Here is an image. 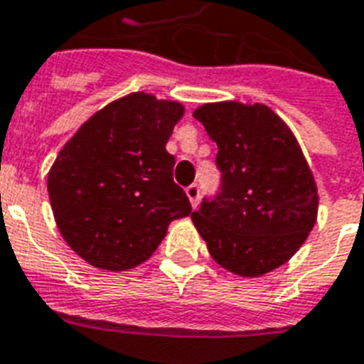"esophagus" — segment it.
Segmentation results:
<instances>
[{"instance_id":"esophagus-1","label":"esophagus","mask_w":364,"mask_h":364,"mask_svg":"<svg viewBox=\"0 0 364 364\" xmlns=\"http://www.w3.org/2000/svg\"><path fill=\"white\" fill-rule=\"evenodd\" d=\"M185 193H187V197H189L193 208H197L198 197H200V187H198L197 183H193V185H189V187L185 189Z\"/></svg>"}]
</instances>
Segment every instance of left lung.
<instances>
[{
  "instance_id": "8db88e82",
  "label": "left lung",
  "mask_w": 364,
  "mask_h": 364,
  "mask_svg": "<svg viewBox=\"0 0 364 364\" xmlns=\"http://www.w3.org/2000/svg\"><path fill=\"white\" fill-rule=\"evenodd\" d=\"M193 117L218 146L220 189L191 214L213 259L242 277L281 267L318 216V189L296 138L261 103H208Z\"/></svg>"
}]
</instances>
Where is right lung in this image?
Wrapping results in <instances>:
<instances>
[{"mask_svg": "<svg viewBox=\"0 0 364 364\" xmlns=\"http://www.w3.org/2000/svg\"><path fill=\"white\" fill-rule=\"evenodd\" d=\"M181 103L130 93L95 112L60 150L48 197L62 237L82 259L127 271L158 250L169 222L191 214L166 150Z\"/></svg>", "mask_w": 364, "mask_h": 364, "instance_id": "add662e5", "label": "right lung"}]
</instances>
